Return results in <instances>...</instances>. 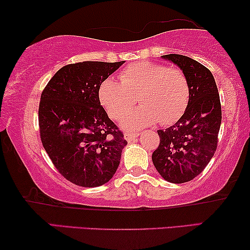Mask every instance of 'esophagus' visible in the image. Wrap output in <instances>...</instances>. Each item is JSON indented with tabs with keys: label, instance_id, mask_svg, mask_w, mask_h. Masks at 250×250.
Returning a JSON list of instances; mask_svg holds the SVG:
<instances>
[{
	"label": "esophagus",
	"instance_id": "obj_1",
	"mask_svg": "<svg viewBox=\"0 0 250 250\" xmlns=\"http://www.w3.org/2000/svg\"><path fill=\"white\" fill-rule=\"evenodd\" d=\"M139 134H140L139 132H126L124 134V138L125 140H127V141H133V140L138 138Z\"/></svg>",
	"mask_w": 250,
	"mask_h": 250
}]
</instances>
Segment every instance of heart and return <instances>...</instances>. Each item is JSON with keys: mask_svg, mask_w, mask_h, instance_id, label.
<instances>
[{"mask_svg": "<svg viewBox=\"0 0 250 250\" xmlns=\"http://www.w3.org/2000/svg\"><path fill=\"white\" fill-rule=\"evenodd\" d=\"M138 102L141 107L126 116L123 126L138 128L159 122L167 126L179 121L189 102V84L183 71L153 61L129 64L119 73V82H102L99 98L112 119L124 117Z\"/></svg>", "mask_w": 250, "mask_h": 250, "instance_id": "1", "label": "heart"}]
</instances>
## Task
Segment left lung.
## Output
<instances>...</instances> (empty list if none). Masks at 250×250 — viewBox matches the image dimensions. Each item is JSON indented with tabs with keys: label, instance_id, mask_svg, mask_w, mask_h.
Wrapping results in <instances>:
<instances>
[{
	"label": "left lung",
	"instance_id": "8db88e82",
	"mask_svg": "<svg viewBox=\"0 0 250 250\" xmlns=\"http://www.w3.org/2000/svg\"><path fill=\"white\" fill-rule=\"evenodd\" d=\"M163 58L186 75L189 102L175 124L158 131L160 141L152 163L166 181L184 183L199 175L216 151L222 122L220 94L213 74L204 64L181 54Z\"/></svg>",
	"mask_w": 250,
	"mask_h": 250
}]
</instances>
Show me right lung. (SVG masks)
Returning <instances> with one entry per match:
<instances>
[{"label": "right lung", "instance_id": "add662e5", "mask_svg": "<svg viewBox=\"0 0 250 250\" xmlns=\"http://www.w3.org/2000/svg\"><path fill=\"white\" fill-rule=\"evenodd\" d=\"M123 62L67 64L41 94V141L58 172L76 186L94 188L111 180L127 145L99 99L101 83Z\"/></svg>", "mask_w": 250, "mask_h": 250}]
</instances>
